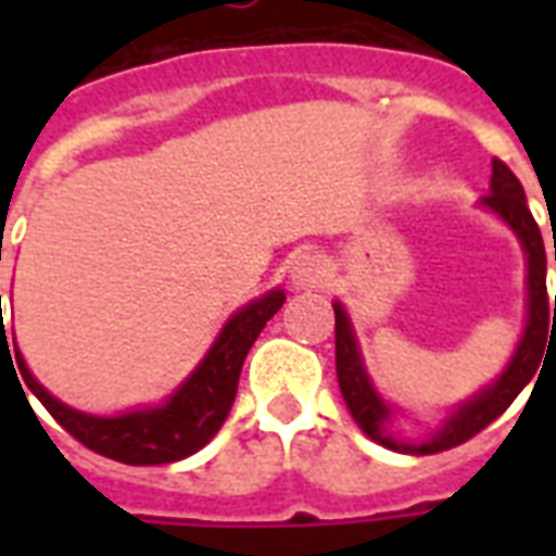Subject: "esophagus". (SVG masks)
I'll return each instance as SVG.
<instances>
[{
    "mask_svg": "<svg viewBox=\"0 0 556 556\" xmlns=\"http://www.w3.org/2000/svg\"><path fill=\"white\" fill-rule=\"evenodd\" d=\"M327 274V262L321 253H301L291 262V282L298 289H313Z\"/></svg>",
    "mask_w": 556,
    "mask_h": 556,
    "instance_id": "esophagus-1",
    "label": "esophagus"
}]
</instances>
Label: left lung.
Returning a JSON list of instances; mask_svg holds the SVG:
<instances>
[{
    "instance_id": "1",
    "label": "left lung",
    "mask_w": 556,
    "mask_h": 556,
    "mask_svg": "<svg viewBox=\"0 0 556 556\" xmlns=\"http://www.w3.org/2000/svg\"><path fill=\"white\" fill-rule=\"evenodd\" d=\"M482 207L494 211L497 217L518 235V241L525 247L527 255V325L521 333V342L515 349L513 361L503 369V375L489 384L485 390H479L477 396L467 399L465 405L446 417L441 429L429 434L426 441L410 443L402 438H393L387 422H390V405L384 399L375 393L372 381L366 375V366L361 361V349H357V339L351 330V318L345 313L342 303H333V313H337V378L342 399L349 405L354 422L366 431V438H372L375 443H381L387 450H396V453H410V455H431L443 453V450H453L458 443L470 441L473 434L491 426L494 419L501 417L503 410L509 408L515 396L530 384V378L539 372V363L545 354V339L554 337L556 330V298L551 303L548 289H545V243H542V231H539L536 219L530 214L525 199V187L515 178L513 169L494 160L491 163V193L482 195ZM554 262H556V241H554Z\"/></svg>"
}]
</instances>
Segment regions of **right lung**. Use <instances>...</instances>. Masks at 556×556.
I'll use <instances>...</instances> for the list:
<instances>
[{"label":"right lung","instance_id":"add662e5","mask_svg":"<svg viewBox=\"0 0 556 556\" xmlns=\"http://www.w3.org/2000/svg\"><path fill=\"white\" fill-rule=\"evenodd\" d=\"M282 303H286V291L274 289L262 294L258 301L241 306L219 330V337L214 339L205 361L195 366L190 378L163 405L127 410L118 417H91L83 410L67 408L65 402L50 396L35 381V375L26 369L17 349H14V357H17V369L26 387L38 396L43 408L53 414L55 422L67 434H74L83 446H89L106 458H115V462H125V465H169V462L199 453L226 422L235 393H238V378H241L247 351L253 349L262 327L279 313ZM0 330V345L5 351L8 337L2 313Z\"/></svg>","mask_w":556,"mask_h":556}]
</instances>
